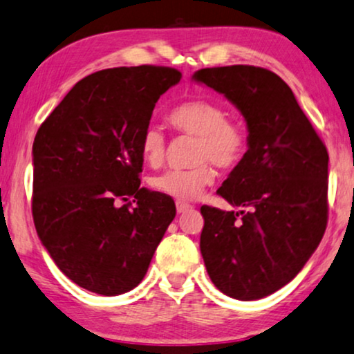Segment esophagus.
Listing matches in <instances>:
<instances>
[{
    "instance_id": "1",
    "label": "esophagus",
    "mask_w": 354,
    "mask_h": 354,
    "mask_svg": "<svg viewBox=\"0 0 354 354\" xmlns=\"http://www.w3.org/2000/svg\"><path fill=\"white\" fill-rule=\"evenodd\" d=\"M192 207L189 204H186V202H176V210L178 214H185V212L191 210Z\"/></svg>"
}]
</instances>
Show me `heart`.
I'll list each match as a JSON object with an SVG mask.
<instances>
[{"label":"heart","mask_w":354,"mask_h":354,"mask_svg":"<svg viewBox=\"0 0 354 354\" xmlns=\"http://www.w3.org/2000/svg\"><path fill=\"white\" fill-rule=\"evenodd\" d=\"M169 124L180 133L196 136L189 168H174L150 178V187L176 201H192L215 180L212 163L234 168L248 152V131L243 122L226 118L220 103L191 98L178 103L168 115ZM167 152V140L158 126H147L140 136V153L150 167H160Z\"/></svg>","instance_id":"obj_1"}]
</instances>
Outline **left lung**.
Returning <instances> with one entry per match:
<instances>
[{
	"instance_id": "left-lung-1",
	"label": "left lung",
	"mask_w": 354,
	"mask_h": 354,
	"mask_svg": "<svg viewBox=\"0 0 354 354\" xmlns=\"http://www.w3.org/2000/svg\"><path fill=\"white\" fill-rule=\"evenodd\" d=\"M228 98L248 126V152L218 187L239 212L202 205L201 252L210 280L234 299H261L290 283L327 226L328 153L291 88L256 66L192 75Z\"/></svg>"
}]
</instances>
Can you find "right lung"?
<instances>
[{
  "label": "right lung",
  "mask_w": 354,
  "mask_h": 354,
  "mask_svg": "<svg viewBox=\"0 0 354 354\" xmlns=\"http://www.w3.org/2000/svg\"><path fill=\"white\" fill-rule=\"evenodd\" d=\"M180 81V71L163 66L98 71L37 131V234L81 288L103 296L136 288L176 215L171 197L140 187L139 173L140 136L160 95Z\"/></svg>",
  "instance_id": "1"
}]
</instances>
